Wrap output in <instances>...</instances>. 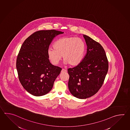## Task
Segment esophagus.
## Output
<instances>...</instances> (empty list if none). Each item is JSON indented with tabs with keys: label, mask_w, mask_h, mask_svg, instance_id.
<instances>
[{
	"label": "esophagus",
	"mask_w": 130,
	"mask_h": 130,
	"mask_svg": "<svg viewBox=\"0 0 130 130\" xmlns=\"http://www.w3.org/2000/svg\"><path fill=\"white\" fill-rule=\"evenodd\" d=\"M67 70L66 69H62V70H61V73H65V72H66Z\"/></svg>",
	"instance_id": "esophagus-1"
}]
</instances>
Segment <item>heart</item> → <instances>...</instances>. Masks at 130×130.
Masks as SVG:
<instances>
[{"label": "heart", "instance_id": "b5f03b06", "mask_svg": "<svg viewBox=\"0 0 130 130\" xmlns=\"http://www.w3.org/2000/svg\"><path fill=\"white\" fill-rule=\"evenodd\" d=\"M53 48L47 51L48 58L55 65L58 63L61 56L65 63L76 66L83 57L86 45L83 40L74 37H61L54 42Z\"/></svg>", "mask_w": 130, "mask_h": 130}]
</instances>
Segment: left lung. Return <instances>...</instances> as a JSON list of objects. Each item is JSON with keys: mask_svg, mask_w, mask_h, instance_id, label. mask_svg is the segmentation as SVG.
<instances>
[{"mask_svg": "<svg viewBox=\"0 0 130 130\" xmlns=\"http://www.w3.org/2000/svg\"><path fill=\"white\" fill-rule=\"evenodd\" d=\"M87 53L76 66L68 69V87L73 95L84 99L94 95L103 84L108 70L105 51L100 43L84 35Z\"/></svg>", "mask_w": 130, "mask_h": 130, "instance_id": "left-lung-1", "label": "left lung"}]
</instances>
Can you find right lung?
Listing matches in <instances>:
<instances>
[{
  "instance_id": "1",
  "label": "right lung",
  "mask_w": 130,
  "mask_h": 130,
  "mask_svg": "<svg viewBox=\"0 0 130 130\" xmlns=\"http://www.w3.org/2000/svg\"><path fill=\"white\" fill-rule=\"evenodd\" d=\"M63 32L55 29L34 32L24 41L16 61L18 76L22 86L36 96L48 93L61 68L54 66L47 51L53 39Z\"/></svg>"
}]
</instances>
